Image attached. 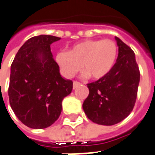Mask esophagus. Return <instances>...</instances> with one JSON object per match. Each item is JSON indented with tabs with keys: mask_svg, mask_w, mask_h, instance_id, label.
I'll return each instance as SVG.
<instances>
[{
	"mask_svg": "<svg viewBox=\"0 0 155 155\" xmlns=\"http://www.w3.org/2000/svg\"><path fill=\"white\" fill-rule=\"evenodd\" d=\"M81 85V82H79V81H74V85H73V87H74V88H76L77 86H79V85Z\"/></svg>",
	"mask_w": 155,
	"mask_h": 155,
	"instance_id": "1",
	"label": "esophagus"
}]
</instances>
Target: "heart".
<instances>
[{
    "instance_id": "obj_1",
    "label": "heart",
    "mask_w": 155,
    "mask_h": 155,
    "mask_svg": "<svg viewBox=\"0 0 155 155\" xmlns=\"http://www.w3.org/2000/svg\"><path fill=\"white\" fill-rule=\"evenodd\" d=\"M117 46L111 39L85 40L74 44L69 51H59L56 62L68 77H73L81 70L92 79L106 76L114 66Z\"/></svg>"
}]
</instances>
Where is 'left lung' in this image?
I'll list each match as a JSON object with an SVG mask.
<instances>
[{"instance_id": "left-lung-1", "label": "left lung", "mask_w": 155, "mask_h": 155, "mask_svg": "<svg viewBox=\"0 0 155 155\" xmlns=\"http://www.w3.org/2000/svg\"><path fill=\"white\" fill-rule=\"evenodd\" d=\"M117 62L106 76L87 84L89 95L83 103L93 123L111 126L131 113L138 95L140 72L133 49L117 37Z\"/></svg>"}]
</instances>
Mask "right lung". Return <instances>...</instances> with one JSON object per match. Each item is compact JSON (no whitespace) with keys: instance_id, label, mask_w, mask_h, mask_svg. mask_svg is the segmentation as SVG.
Wrapping results in <instances>:
<instances>
[{"instance_id":"1","label":"right lung","mask_w":155,"mask_h":155,"mask_svg":"<svg viewBox=\"0 0 155 155\" xmlns=\"http://www.w3.org/2000/svg\"><path fill=\"white\" fill-rule=\"evenodd\" d=\"M59 39L32 37L20 48L11 66L10 105L17 118L31 128H46L55 123L63 99L73 89V81L61 77L52 55L50 45Z\"/></svg>"}]
</instances>
